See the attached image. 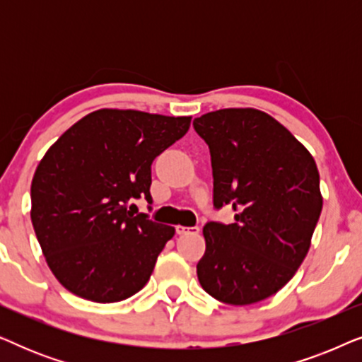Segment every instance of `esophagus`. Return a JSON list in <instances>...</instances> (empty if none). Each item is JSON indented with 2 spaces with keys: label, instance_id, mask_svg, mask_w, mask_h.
<instances>
[{
  "label": "esophagus",
  "instance_id": "obj_1",
  "mask_svg": "<svg viewBox=\"0 0 362 362\" xmlns=\"http://www.w3.org/2000/svg\"><path fill=\"white\" fill-rule=\"evenodd\" d=\"M199 232V227H185V226H176V234L180 235H187V234H197Z\"/></svg>",
  "mask_w": 362,
  "mask_h": 362
}]
</instances>
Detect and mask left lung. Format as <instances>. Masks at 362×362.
I'll list each match as a JSON object with an SVG mask.
<instances>
[{
	"instance_id": "8db88e82",
	"label": "left lung",
	"mask_w": 362,
	"mask_h": 362,
	"mask_svg": "<svg viewBox=\"0 0 362 362\" xmlns=\"http://www.w3.org/2000/svg\"><path fill=\"white\" fill-rule=\"evenodd\" d=\"M207 143L214 207L234 222H207L197 264L202 288L222 303L252 305L288 284L310 250L323 197L310 151L255 108H222L192 122Z\"/></svg>"
}]
</instances>
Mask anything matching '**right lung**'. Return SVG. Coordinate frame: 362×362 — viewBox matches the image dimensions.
Masks as SVG:
<instances>
[{
    "label": "right lung",
    "mask_w": 362,
    "mask_h": 362,
    "mask_svg": "<svg viewBox=\"0 0 362 362\" xmlns=\"http://www.w3.org/2000/svg\"><path fill=\"white\" fill-rule=\"evenodd\" d=\"M189 125L191 117L102 108L49 148L31 182V221L64 288L113 303L146 285L175 227L127 206L151 202V163Z\"/></svg>",
    "instance_id": "add662e5"
}]
</instances>
